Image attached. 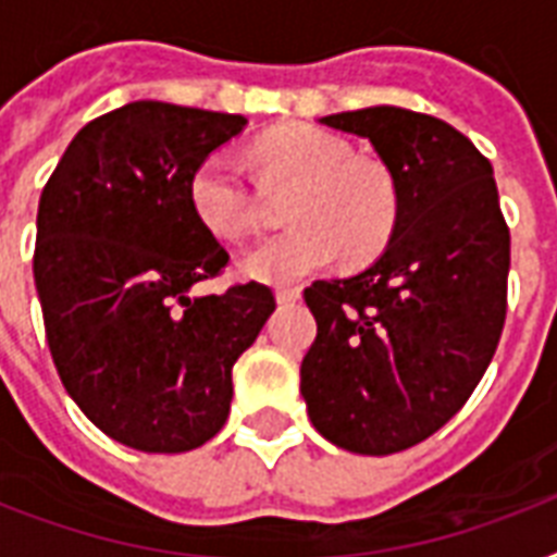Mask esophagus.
Instances as JSON below:
<instances>
[{
  "mask_svg": "<svg viewBox=\"0 0 557 557\" xmlns=\"http://www.w3.org/2000/svg\"><path fill=\"white\" fill-rule=\"evenodd\" d=\"M277 300H280V304H295V300H300V288H297V286H280L277 288Z\"/></svg>",
  "mask_w": 557,
  "mask_h": 557,
  "instance_id": "obj_1",
  "label": "esophagus"
}]
</instances>
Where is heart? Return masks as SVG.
<instances>
[{
    "label": "heart",
    "mask_w": 557,
    "mask_h": 557,
    "mask_svg": "<svg viewBox=\"0 0 557 557\" xmlns=\"http://www.w3.org/2000/svg\"><path fill=\"white\" fill-rule=\"evenodd\" d=\"M271 173L295 182L286 199V231L248 248L239 269L248 277L288 283L344 253L367 260L387 243L396 225L398 193L375 161L349 159L335 135L306 124L271 129L257 144ZM190 205L210 234L239 239L253 227V196L243 170L227 152H210L190 176Z\"/></svg>",
    "instance_id": "heart-1"
}]
</instances>
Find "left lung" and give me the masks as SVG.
<instances>
[{
	"mask_svg": "<svg viewBox=\"0 0 557 557\" xmlns=\"http://www.w3.org/2000/svg\"><path fill=\"white\" fill-rule=\"evenodd\" d=\"M321 124L372 144L398 213L370 269L304 292L318 335L300 393L332 445L387 457L440 431L492 364L509 306V225L492 161L440 117L370 107Z\"/></svg>",
	"mask_w": 557,
	"mask_h": 557,
	"instance_id": "obj_1",
	"label": "left lung"
}]
</instances>
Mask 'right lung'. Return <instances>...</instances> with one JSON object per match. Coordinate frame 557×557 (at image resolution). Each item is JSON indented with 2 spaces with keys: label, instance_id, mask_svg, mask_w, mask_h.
Returning a JSON list of instances; mask_svg holds the SVG:
<instances>
[{
  "label": "right lung",
  "instance_id": "right-lung-1",
  "mask_svg": "<svg viewBox=\"0 0 557 557\" xmlns=\"http://www.w3.org/2000/svg\"><path fill=\"white\" fill-rule=\"evenodd\" d=\"M243 115L135 100L74 135L42 187L37 283L63 387L100 431L147 454L213 440L236 358L274 312L257 280L196 295L227 251L190 205V176Z\"/></svg>",
  "mask_w": 557,
  "mask_h": 557
}]
</instances>
